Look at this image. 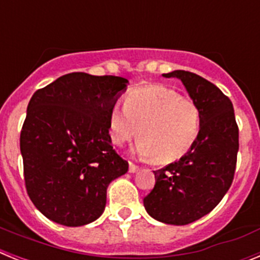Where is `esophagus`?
<instances>
[{
  "mask_svg": "<svg viewBox=\"0 0 260 260\" xmlns=\"http://www.w3.org/2000/svg\"><path fill=\"white\" fill-rule=\"evenodd\" d=\"M138 169H139V167H138V165L133 164V162H130V164H128V172H130V173H135V172H138Z\"/></svg>",
  "mask_w": 260,
  "mask_h": 260,
  "instance_id": "esophagus-1",
  "label": "esophagus"
}]
</instances>
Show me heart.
Returning a JSON list of instances; mask_svg holds the SVG:
<instances>
[{"mask_svg":"<svg viewBox=\"0 0 260 260\" xmlns=\"http://www.w3.org/2000/svg\"><path fill=\"white\" fill-rule=\"evenodd\" d=\"M202 110L190 98L161 84H148L127 93L125 107L109 113L112 143L123 146L138 135V153L156 164L180 160L198 141Z\"/></svg>","mask_w":260,"mask_h":260,"instance_id":"1","label":"heart"}]
</instances>
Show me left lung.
<instances>
[{"label":"left lung","instance_id":"left-lung-1","mask_svg":"<svg viewBox=\"0 0 260 260\" xmlns=\"http://www.w3.org/2000/svg\"><path fill=\"white\" fill-rule=\"evenodd\" d=\"M178 78L202 110L198 141L178 161L155 171V187L143 199L144 208L157 221L186 225L210 213L233 182L237 164L238 126L233 104L213 83L185 70Z\"/></svg>","mask_w":260,"mask_h":260}]
</instances>
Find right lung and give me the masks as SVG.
Instances as JSON below:
<instances>
[{"label": "right lung", "mask_w": 260, "mask_h": 260, "mask_svg": "<svg viewBox=\"0 0 260 260\" xmlns=\"http://www.w3.org/2000/svg\"><path fill=\"white\" fill-rule=\"evenodd\" d=\"M127 83L71 73L32 95L20 132L24 182L32 203L52 221H95L109 183L127 172L109 137L110 109Z\"/></svg>", "instance_id": "add662e5"}]
</instances>
